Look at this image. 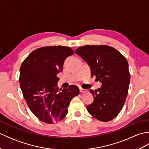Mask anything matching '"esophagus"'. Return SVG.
<instances>
[{"label":"esophagus","instance_id":"34e87169","mask_svg":"<svg viewBox=\"0 0 149 149\" xmlns=\"http://www.w3.org/2000/svg\"><path fill=\"white\" fill-rule=\"evenodd\" d=\"M79 91H80L81 93H86V91H87L86 90L83 89V88H79Z\"/></svg>","mask_w":149,"mask_h":149}]
</instances>
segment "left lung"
<instances>
[{
    "mask_svg": "<svg viewBox=\"0 0 149 149\" xmlns=\"http://www.w3.org/2000/svg\"><path fill=\"white\" fill-rule=\"evenodd\" d=\"M75 52L90 66L91 77L102 83L98 90H90L94 100L86 106L88 113L100 121H110L121 111L128 94L131 75L127 59L106 45H84Z\"/></svg>",
    "mask_w": 149,
    "mask_h": 149,
    "instance_id": "obj_1",
    "label": "left lung"
}]
</instances>
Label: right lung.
Instances as JSON below:
<instances>
[{
  "mask_svg": "<svg viewBox=\"0 0 149 149\" xmlns=\"http://www.w3.org/2000/svg\"><path fill=\"white\" fill-rule=\"evenodd\" d=\"M74 51L64 46L42 47L34 50L22 62L20 68V88L28 107L38 119L53 124L68 113L73 98L79 94L77 86L59 90L57 74L63 63Z\"/></svg>",
  "mask_w": 149,
  "mask_h": 149,
  "instance_id": "right-lung-1",
  "label": "right lung"
}]
</instances>
